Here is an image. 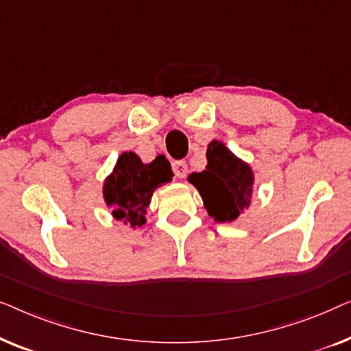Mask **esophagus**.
Wrapping results in <instances>:
<instances>
[{
    "label": "esophagus",
    "instance_id": "34e87169",
    "mask_svg": "<svg viewBox=\"0 0 351 351\" xmlns=\"http://www.w3.org/2000/svg\"><path fill=\"white\" fill-rule=\"evenodd\" d=\"M173 171L176 178H186L187 175V164L184 160L173 162Z\"/></svg>",
    "mask_w": 351,
    "mask_h": 351
}]
</instances>
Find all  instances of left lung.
<instances>
[{
	"instance_id": "8db88e82",
	"label": "left lung",
	"mask_w": 351,
	"mask_h": 351,
	"mask_svg": "<svg viewBox=\"0 0 351 351\" xmlns=\"http://www.w3.org/2000/svg\"><path fill=\"white\" fill-rule=\"evenodd\" d=\"M206 160V169L191 173L187 181L197 187L206 211L216 223H232L251 204L253 170L218 140L208 145Z\"/></svg>"
}]
</instances>
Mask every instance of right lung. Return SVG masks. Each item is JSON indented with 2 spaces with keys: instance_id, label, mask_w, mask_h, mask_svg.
I'll return each instance as SVG.
<instances>
[{
  "instance_id": "right-lung-1",
  "label": "right lung",
  "mask_w": 351,
  "mask_h": 351,
  "mask_svg": "<svg viewBox=\"0 0 351 351\" xmlns=\"http://www.w3.org/2000/svg\"><path fill=\"white\" fill-rule=\"evenodd\" d=\"M170 162L157 156L149 164H143L135 152H122L114 170L103 184V197L112 206V216L124 224L141 227L146 223V210L157 187L171 181Z\"/></svg>"
}]
</instances>
